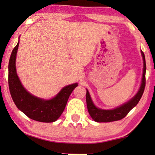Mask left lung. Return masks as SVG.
Instances as JSON below:
<instances>
[{"label": "left lung", "mask_w": 155, "mask_h": 155, "mask_svg": "<svg viewBox=\"0 0 155 155\" xmlns=\"http://www.w3.org/2000/svg\"><path fill=\"white\" fill-rule=\"evenodd\" d=\"M141 55L143 60V76H142L141 84L139 90L137 92V94L132 99H130L128 102L125 103L122 106H119L116 108L110 110H104L101 108H97L94 105L92 102L91 97H90V93L88 90H87L86 94V101L87 106V109L89 114L93 119L94 121L97 122H114V121L120 120L123 119L126 115L129 113V111L134 108L135 106L139 102L140 99L141 98L142 95H143V91H144L145 85H146V70H147V66H146V60L145 56L143 51H141Z\"/></svg>", "instance_id": "1"}]
</instances>
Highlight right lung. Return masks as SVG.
Wrapping results in <instances>:
<instances>
[{
    "instance_id": "add662e5",
    "label": "right lung",
    "mask_w": 155,
    "mask_h": 155,
    "mask_svg": "<svg viewBox=\"0 0 155 155\" xmlns=\"http://www.w3.org/2000/svg\"><path fill=\"white\" fill-rule=\"evenodd\" d=\"M19 41L12 50L8 63V87L17 108L32 120L41 122H55L62 114L68 97L78 84L64 87L55 97L44 100L31 95L22 86L16 71V57Z\"/></svg>"
}]
</instances>
